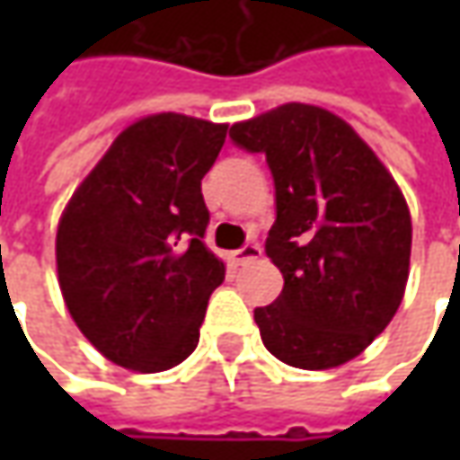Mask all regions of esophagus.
<instances>
[{"label": "esophagus", "instance_id": "1", "mask_svg": "<svg viewBox=\"0 0 460 460\" xmlns=\"http://www.w3.org/2000/svg\"><path fill=\"white\" fill-rule=\"evenodd\" d=\"M256 258H261V245H256V243H248V245H243L238 251H233V261L238 266H245V263H251Z\"/></svg>", "mask_w": 460, "mask_h": 460}]
</instances>
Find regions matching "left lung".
<instances>
[{"label":"left lung","instance_id":"1","mask_svg":"<svg viewBox=\"0 0 460 460\" xmlns=\"http://www.w3.org/2000/svg\"><path fill=\"white\" fill-rule=\"evenodd\" d=\"M263 153L276 189L266 256L284 276L256 307L261 341L294 368H335L368 348L402 305L412 220L397 181L358 133L323 107L281 104L230 128Z\"/></svg>","mask_w":460,"mask_h":460}]
</instances>
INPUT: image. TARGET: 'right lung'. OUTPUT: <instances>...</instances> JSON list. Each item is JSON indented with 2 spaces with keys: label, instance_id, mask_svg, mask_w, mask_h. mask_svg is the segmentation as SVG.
<instances>
[{
  "label": "right lung",
  "instance_id": "add662e5",
  "mask_svg": "<svg viewBox=\"0 0 460 460\" xmlns=\"http://www.w3.org/2000/svg\"><path fill=\"white\" fill-rule=\"evenodd\" d=\"M227 125L137 119L81 181L58 222L66 307L104 358L155 374L191 356L225 263L204 245V173Z\"/></svg>",
  "mask_w": 460,
  "mask_h": 460
}]
</instances>
